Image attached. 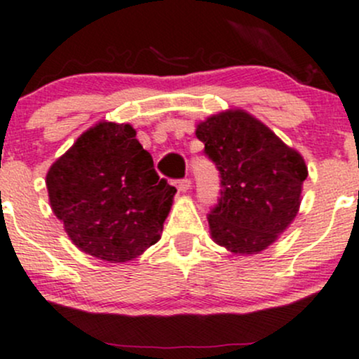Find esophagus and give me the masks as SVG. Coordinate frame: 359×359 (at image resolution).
Listing matches in <instances>:
<instances>
[{
    "label": "esophagus",
    "instance_id": "1",
    "mask_svg": "<svg viewBox=\"0 0 359 359\" xmlns=\"http://www.w3.org/2000/svg\"><path fill=\"white\" fill-rule=\"evenodd\" d=\"M177 189L180 191V193H187V191L191 189V180L189 179H182L177 182Z\"/></svg>",
    "mask_w": 359,
    "mask_h": 359
}]
</instances>
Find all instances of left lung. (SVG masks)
Segmentation results:
<instances>
[{
    "instance_id": "obj_1",
    "label": "left lung",
    "mask_w": 359,
    "mask_h": 359,
    "mask_svg": "<svg viewBox=\"0 0 359 359\" xmlns=\"http://www.w3.org/2000/svg\"><path fill=\"white\" fill-rule=\"evenodd\" d=\"M206 156L220 172L219 205L208 213L213 243L253 255L290 227L302 201V154L243 109H227L196 125Z\"/></svg>"
}]
</instances>
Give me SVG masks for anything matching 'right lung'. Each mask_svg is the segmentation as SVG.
Wrapping results in <instances>:
<instances>
[{"label": "right lung", "mask_w": 359, "mask_h": 359, "mask_svg": "<svg viewBox=\"0 0 359 359\" xmlns=\"http://www.w3.org/2000/svg\"><path fill=\"white\" fill-rule=\"evenodd\" d=\"M135 135L130 123H95L46 173L69 240L104 262H128L158 243L177 193Z\"/></svg>", "instance_id": "obj_1"}]
</instances>
